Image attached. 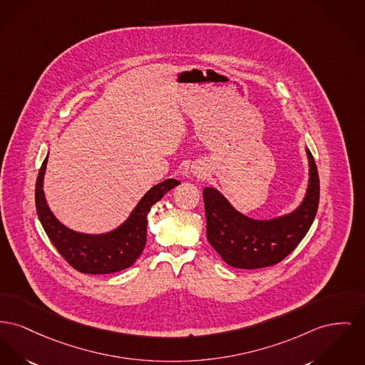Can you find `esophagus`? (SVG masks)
<instances>
[{
    "label": "esophagus",
    "instance_id": "esophagus-1",
    "mask_svg": "<svg viewBox=\"0 0 365 365\" xmlns=\"http://www.w3.org/2000/svg\"><path fill=\"white\" fill-rule=\"evenodd\" d=\"M192 173H194L198 178H202V176H205V170L202 167H194V168H192Z\"/></svg>",
    "mask_w": 365,
    "mask_h": 365
}]
</instances>
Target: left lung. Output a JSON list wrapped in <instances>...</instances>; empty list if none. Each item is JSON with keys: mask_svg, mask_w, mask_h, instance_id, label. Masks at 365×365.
I'll return each instance as SVG.
<instances>
[{"mask_svg": "<svg viewBox=\"0 0 365 365\" xmlns=\"http://www.w3.org/2000/svg\"><path fill=\"white\" fill-rule=\"evenodd\" d=\"M306 150L309 179L299 205L291 212L255 219L240 212L212 186L202 190L207 238L215 251L232 267L260 269L289 255L309 232L319 208L320 182L312 153Z\"/></svg>", "mask_w": 365, "mask_h": 365, "instance_id": "obj_1", "label": "left lung"}]
</instances>
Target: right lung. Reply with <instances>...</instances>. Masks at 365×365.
I'll use <instances>...</instances> for the list:
<instances>
[{
	"mask_svg": "<svg viewBox=\"0 0 365 365\" xmlns=\"http://www.w3.org/2000/svg\"><path fill=\"white\" fill-rule=\"evenodd\" d=\"M48 155L43 160L36 183V208L43 230L59 254L76 270L86 274H110L132 266L146 245L148 214L164 194L180 185L176 179H165L153 186L135 205L128 217L115 229L89 235L76 232L63 225L51 211L45 193L43 178Z\"/></svg>",
	"mask_w": 365,
	"mask_h": 365,
	"instance_id": "obj_1",
	"label": "right lung"
}]
</instances>
